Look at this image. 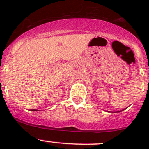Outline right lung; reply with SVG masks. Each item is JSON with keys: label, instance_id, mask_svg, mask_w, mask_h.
Listing matches in <instances>:
<instances>
[{"label": "right lung", "instance_id": "add662e5", "mask_svg": "<svg viewBox=\"0 0 149 149\" xmlns=\"http://www.w3.org/2000/svg\"><path fill=\"white\" fill-rule=\"evenodd\" d=\"M31 111H37V109H36V110H34V109H31Z\"/></svg>", "mask_w": 149, "mask_h": 149}]
</instances>
